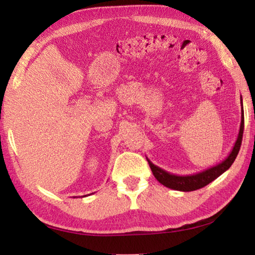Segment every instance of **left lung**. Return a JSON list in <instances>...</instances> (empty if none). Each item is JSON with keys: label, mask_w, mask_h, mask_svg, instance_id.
I'll use <instances>...</instances> for the list:
<instances>
[{"label": "left lung", "mask_w": 255, "mask_h": 255, "mask_svg": "<svg viewBox=\"0 0 255 255\" xmlns=\"http://www.w3.org/2000/svg\"><path fill=\"white\" fill-rule=\"evenodd\" d=\"M241 105H242V119H241V126L237 139L235 141L234 146L231 150V153L228 154V156L222 161L221 163L216 164V165L209 167V169L204 170L201 172H198L195 174H189V175H175L172 174L170 172L161 169L153 164L152 162L148 161L149 167L152 170L153 174L159 183L165 185L166 188L178 190V191H195L200 188H204L205 185L213 182L215 179H217L219 175H222L224 172H226L230 169L231 165L234 163L237 154L240 152V147L242 144V138H243V130H244V115H243V101H242L241 97Z\"/></svg>", "instance_id": "left-lung-1"}]
</instances>
